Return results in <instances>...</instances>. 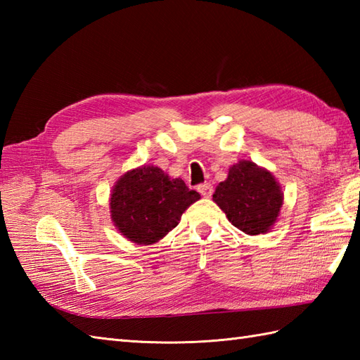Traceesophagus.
Segmentation results:
<instances>
[{"instance_id": "34e87169", "label": "esophagus", "mask_w": 360, "mask_h": 360, "mask_svg": "<svg viewBox=\"0 0 360 360\" xmlns=\"http://www.w3.org/2000/svg\"><path fill=\"white\" fill-rule=\"evenodd\" d=\"M198 192H200L204 198H210L213 193V186L210 182H204V184L198 186Z\"/></svg>"}]
</instances>
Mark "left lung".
<instances>
[{
  "mask_svg": "<svg viewBox=\"0 0 360 360\" xmlns=\"http://www.w3.org/2000/svg\"><path fill=\"white\" fill-rule=\"evenodd\" d=\"M213 201L227 219L248 235L269 232L283 207V192L275 176L252 160H238L219 182Z\"/></svg>",
  "mask_w": 360,
  "mask_h": 360,
  "instance_id": "1",
  "label": "left lung"
}]
</instances>
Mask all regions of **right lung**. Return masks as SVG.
Segmentation results:
<instances>
[{
	"label": "right lung",
	"instance_id": "obj_1",
	"mask_svg": "<svg viewBox=\"0 0 360 360\" xmlns=\"http://www.w3.org/2000/svg\"><path fill=\"white\" fill-rule=\"evenodd\" d=\"M200 198L181 178H170L155 165H141L112 186L111 221L127 240L148 246L173 231L182 213Z\"/></svg>",
	"mask_w": 360,
	"mask_h": 360
}]
</instances>
